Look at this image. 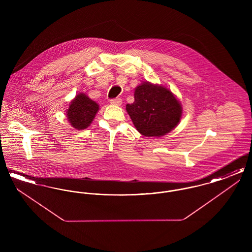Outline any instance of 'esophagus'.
I'll return each instance as SVG.
<instances>
[{
	"instance_id": "34e87169",
	"label": "esophagus",
	"mask_w": 252,
	"mask_h": 252,
	"mask_svg": "<svg viewBox=\"0 0 252 252\" xmlns=\"http://www.w3.org/2000/svg\"><path fill=\"white\" fill-rule=\"evenodd\" d=\"M122 99L121 98H114L110 100V104L114 105V106H121L122 105Z\"/></svg>"
}]
</instances>
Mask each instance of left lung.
<instances>
[{"instance_id": "left-lung-1", "label": "left lung", "mask_w": 252, "mask_h": 252, "mask_svg": "<svg viewBox=\"0 0 252 252\" xmlns=\"http://www.w3.org/2000/svg\"><path fill=\"white\" fill-rule=\"evenodd\" d=\"M135 101L126 105L133 125L145 137H160L180 123V101L165 87L144 82L134 92Z\"/></svg>"}]
</instances>
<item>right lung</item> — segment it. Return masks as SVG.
Returning <instances> with one entry per match:
<instances>
[{"label": "right lung", "instance_id": "add662e5", "mask_svg": "<svg viewBox=\"0 0 252 252\" xmlns=\"http://www.w3.org/2000/svg\"><path fill=\"white\" fill-rule=\"evenodd\" d=\"M98 109V104L81 93L71 102L67 109V118L72 127L81 130L92 124Z\"/></svg>", "mask_w": 252, "mask_h": 252}]
</instances>
